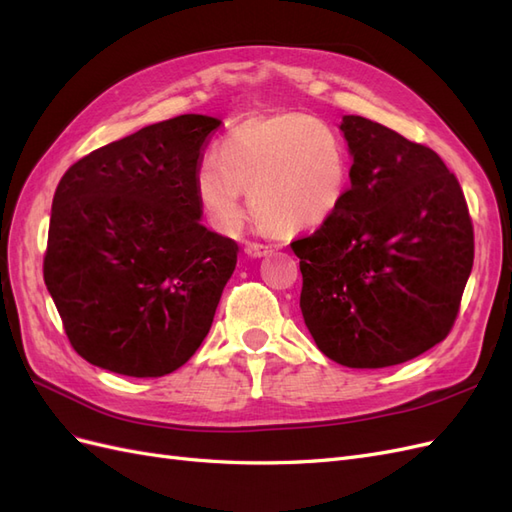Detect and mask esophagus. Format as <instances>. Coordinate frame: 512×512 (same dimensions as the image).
Returning <instances> with one entry per match:
<instances>
[{
  "mask_svg": "<svg viewBox=\"0 0 512 512\" xmlns=\"http://www.w3.org/2000/svg\"><path fill=\"white\" fill-rule=\"evenodd\" d=\"M243 252L250 256V258H262V256H269L271 254V247L269 245H260V243H247Z\"/></svg>",
  "mask_w": 512,
  "mask_h": 512,
  "instance_id": "obj_1",
  "label": "esophagus"
}]
</instances>
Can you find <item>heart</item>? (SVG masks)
I'll use <instances>...</instances> for the list:
<instances>
[{
	"instance_id": "b5f03b06",
	"label": "heart",
	"mask_w": 512,
	"mask_h": 512,
	"mask_svg": "<svg viewBox=\"0 0 512 512\" xmlns=\"http://www.w3.org/2000/svg\"><path fill=\"white\" fill-rule=\"evenodd\" d=\"M347 144L327 122L286 112L234 127L193 176L206 219L234 232L245 219L241 193H250L258 222L280 237L325 226L349 189Z\"/></svg>"
}]
</instances>
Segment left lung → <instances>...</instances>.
I'll use <instances>...</instances> for the list:
<instances>
[{
    "label": "left lung",
    "instance_id": "obj_1",
    "mask_svg": "<svg viewBox=\"0 0 512 512\" xmlns=\"http://www.w3.org/2000/svg\"><path fill=\"white\" fill-rule=\"evenodd\" d=\"M351 189L338 213L290 243L299 308L316 347L349 368L403 364L457 319L474 228L437 153L362 116H342Z\"/></svg>",
    "mask_w": 512,
    "mask_h": 512
}]
</instances>
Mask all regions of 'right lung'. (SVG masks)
Returning a JSON list of instances; mask_svg holds the SVG:
<instances>
[{
	"instance_id": "obj_1",
	"label": "right lung",
	"mask_w": 512,
	"mask_h": 512,
	"mask_svg": "<svg viewBox=\"0 0 512 512\" xmlns=\"http://www.w3.org/2000/svg\"><path fill=\"white\" fill-rule=\"evenodd\" d=\"M222 120L185 114L94 150L55 189L45 284L73 349L127 377L181 368L209 334L237 243L193 193Z\"/></svg>"
}]
</instances>
